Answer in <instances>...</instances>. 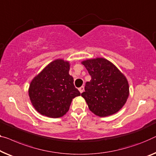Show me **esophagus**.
<instances>
[{"label": "esophagus", "instance_id": "34e87169", "mask_svg": "<svg viewBox=\"0 0 156 156\" xmlns=\"http://www.w3.org/2000/svg\"><path fill=\"white\" fill-rule=\"evenodd\" d=\"M78 90L80 91V93H82L83 91H84V87H83V86H81L80 87L78 88Z\"/></svg>", "mask_w": 156, "mask_h": 156}]
</instances>
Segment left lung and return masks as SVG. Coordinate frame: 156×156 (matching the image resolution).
Masks as SVG:
<instances>
[{"mask_svg": "<svg viewBox=\"0 0 156 156\" xmlns=\"http://www.w3.org/2000/svg\"><path fill=\"white\" fill-rule=\"evenodd\" d=\"M91 76L81 94L95 115L106 117L122 108L129 96L127 78L114 64L104 58L82 62Z\"/></svg>", "mask_w": 156, "mask_h": 156, "instance_id": "obj_1", "label": "left lung"}]
</instances>
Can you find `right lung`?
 I'll list each match as a JSON object with an SVG mask.
<instances>
[{
  "instance_id": "1",
  "label": "right lung",
  "mask_w": 156,
  "mask_h": 156,
  "mask_svg": "<svg viewBox=\"0 0 156 156\" xmlns=\"http://www.w3.org/2000/svg\"><path fill=\"white\" fill-rule=\"evenodd\" d=\"M69 69V62L56 59L32 80L29 89L30 100L41 115L62 117L68 112L73 99L80 95Z\"/></svg>"
}]
</instances>
